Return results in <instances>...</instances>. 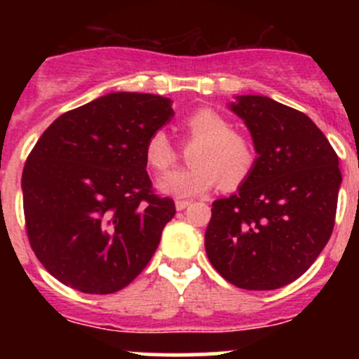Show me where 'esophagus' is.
Returning a JSON list of instances; mask_svg holds the SVG:
<instances>
[{"mask_svg": "<svg viewBox=\"0 0 359 359\" xmlns=\"http://www.w3.org/2000/svg\"><path fill=\"white\" fill-rule=\"evenodd\" d=\"M189 205H191V201H186V200H177L175 201V208L179 210V212H180V210H186Z\"/></svg>", "mask_w": 359, "mask_h": 359, "instance_id": "obj_1", "label": "esophagus"}]
</instances>
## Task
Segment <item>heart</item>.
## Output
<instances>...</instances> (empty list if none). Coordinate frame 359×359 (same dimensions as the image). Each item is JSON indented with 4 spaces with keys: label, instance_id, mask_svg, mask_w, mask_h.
Here are the masks:
<instances>
[{
    "label": "heart",
    "instance_id": "obj_1",
    "mask_svg": "<svg viewBox=\"0 0 359 359\" xmlns=\"http://www.w3.org/2000/svg\"><path fill=\"white\" fill-rule=\"evenodd\" d=\"M187 137L194 142L189 161L193 166L168 173L158 180L161 193L175 198H194L212 189L220 179L226 187L240 186L252 173L255 149L248 137L234 132L224 116L212 109H198L184 123ZM147 165L156 172H166L175 163L177 153L168 135L156 130L144 147Z\"/></svg>",
    "mask_w": 359,
    "mask_h": 359
}]
</instances>
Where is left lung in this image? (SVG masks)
I'll return each mask as SVG.
<instances>
[{"instance_id": "8db88e82", "label": "left lung", "mask_w": 359, "mask_h": 359, "mask_svg": "<svg viewBox=\"0 0 359 359\" xmlns=\"http://www.w3.org/2000/svg\"><path fill=\"white\" fill-rule=\"evenodd\" d=\"M255 165L238 193L212 203L205 248L217 273L245 290H276L302 276L334 231L342 175L334 147L304 112L240 95Z\"/></svg>"}]
</instances>
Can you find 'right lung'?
I'll return each instance as SVG.
<instances>
[{"mask_svg": "<svg viewBox=\"0 0 359 359\" xmlns=\"http://www.w3.org/2000/svg\"><path fill=\"white\" fill-rule=\"evenodd\" d=\"M173 114L166 97L114 92L64 112L39 137L22 172L25 229L60 283L106 295L147 266L175 203L153 193L144 147Z\"/></svg>", "mask_w": 359, "mask_h": 359, "instance_id": "add662e5", "label": "right lung"}]
</instances>
